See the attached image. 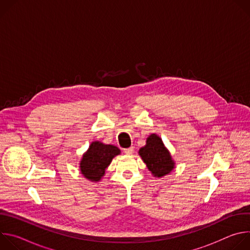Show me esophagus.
Masks as SVG:
<instances>
[{"label": "esophagus", "instance_id": "obj_1", "mask_svg": "<svg viewBox=\"0 0 250 250\" xmlns=\"http://www.w3.org/2000/svg\"><path fill=\"white\" fill-rule=\"evenodd\" d=\"M124 152H125L126 155H130V154L133 153V147L130 146V147H128V148H125V149H124Z\"/></svg>", "mask_w": 250, "mask_h": 250}]
</instances>
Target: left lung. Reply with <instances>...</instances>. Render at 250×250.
<instances>
[{
	"label": "left lung",
	"mask_w": 250,
	"mask_h": 250,
	"mask_svg": "<svg viewBox=\"0 0 250 250\" xmlns=\"http://www.w3.org/2000/svg\"><path fill=\"white\" fill-rule=\"evenodd\" d=\"M147 168L156 177H162L170 173L174 168V161L165 148L161 138L156 134H151L146 140V146L138 151Z\"/></svg>",
	"instance_id": "8db88e82"
}]
</instances>
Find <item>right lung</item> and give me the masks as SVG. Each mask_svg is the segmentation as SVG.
I'll use <instances>...</instances> for the list:
<instances>
[{
  "label": "right lung",
  "instance_id": "add662e5",
  "mask_svg": "<svg viewBox=\"0 0 250 250\" xmlns=\"http://www.w3.org/2000/svg\"><path fill=\"white\" fill-rule=\"evenodd\" d=\"M120 153L121 151L117 146H106L100 141L92 142L81 160V173L91 181H100L106 167L110 165L113 158Z\"/></svg>",
  "mask_w": 250,
  "mask_h": 250
}]
</instances>
